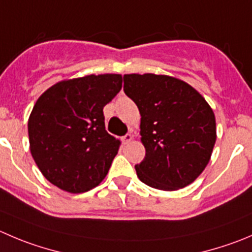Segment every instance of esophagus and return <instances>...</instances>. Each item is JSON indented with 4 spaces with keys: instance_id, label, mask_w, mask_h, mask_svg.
<instances>
[{
    "instance_id": "obj_1",
    "label": "esophagus",
    "mask_w": 252,
    "mask_h": 252,
    "mask_svg": "<svg viewBox=\"0 0 252 252\" xmlns=\"http://www.w3.org/2000/svg\"><path fill=\"white\" fill-rule=\"evenodd\" d=\"M132 138H133V136L131 135V133H126L125 136H122L121 141L124 143H128V142H131V141H132Z\"/></svg>"
}]
</instances>
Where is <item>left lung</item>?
I'll return each mask as SVG.
<instances>
[{
    "label": "left lung",
    "mask_w": 252,
    "mask_h": 252,
    "mask_svg": "<svg viewBox=\"0 0 252 252\" xmlns=\"http://www.w3.org/2000/svg\"><path fill=\"white\" fill-rule=\"evenodd\" d=\"M124 92L141 114L146 156L135 168L141 182L177 190L204 171L217 140L215 116L189 84L167 75H124Z\"/></svg>",
    "instance_id": "obj_1"
}]
</instances>
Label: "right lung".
Wrapping results in <instances>:
<instances>
[{"mask_svg":"<svg viewBox=\"0 0 252 252\" xmlns=\"http://www.w3.org/2000/svg\"><path fill=\"white\" fill-rule=\"evenodd\" d=\"M119 74L88 75L49 88L28 120L31 153L43 176L69 193L95 188L120 141L105 130L104 106L121 90Z\"/></svg>","mask_w":252,"mask_h":252,"instance_id":"right-lung-1","label":"right lung"}]
</instances>
